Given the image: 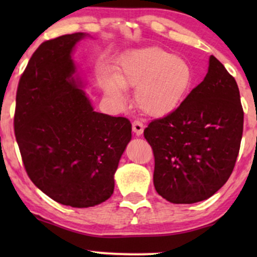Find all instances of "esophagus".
Here are the masks:
<instances>
[{
  "instance_id": "1",
  "label": "esophagus",
  "mask_w": 257,
  "mask_h": 257,
  "mask_svg": "<svg viewBox=\"0 0 257 257\" xmlns=\"http://www.w3.org/2000/svg\"><path fill=\"white\" fill-rule=\"evenodd\" d=\"M144 127H145V126H144V124L140 120H135L132 122V130L133 132L136 133V136H142L144 132Z\"/></svg>"
}]
</instances>
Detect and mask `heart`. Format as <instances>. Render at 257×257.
<instances>
[{"instance_id": "obj_1", "label": "heart", "mask_w": 257, "mask_h": 257, "mask_svg": "<svg viewBox=\"0 0 257 257\" xmlns=\"http://www.w3.org/2000/svg\"><path fill=\"white\" fill-rule=\"evenodd\" d=\"M193 69L186 59L159 47L136 49L120 61L105 91L118 105L126 101L125 89L135 87L137 106L151 117H164L180 106L193 85Z\"/></svg>"}]
</instances>
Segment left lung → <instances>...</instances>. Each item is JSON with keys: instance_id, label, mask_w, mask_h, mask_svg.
<instances>
[{"instance_id": "obj_1", "label": "left lung", "mask_w": 257, "mask_h": 257, "mask_svg": "<svg viewBox=\"0 0 257 257\" xmlns=\"http://www.w3.org/2000/svg\"><path fill=\"white\" fill-rule=\"evenodd\" d=\"M242 132L237 84L210 56L205 79L177 110L144 131L154 153L158 194L172 203H195L215 194L233 172Z\"/></svg>"}]
</instances>
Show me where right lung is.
Here are the masks:
<instances>
[{
    "instance_id": "right-lung-1",
    "label": "right lung",
    "mask_w": 257,
    "mask_h": 257,
    "mask_svg": "<svg viewBox=\"0 0 257 257\" xmlns=\"http://www.w3.org/2000/svg\"><path fill=\"white\" fill-rule=\"evenodd\" d=\"M84 33L42 43L16 93V142L31 181L56 202L93 207L113 194L114 173L132 137L124 117L93 110L71 58Z\"/></svg>"
}]
</instances>
